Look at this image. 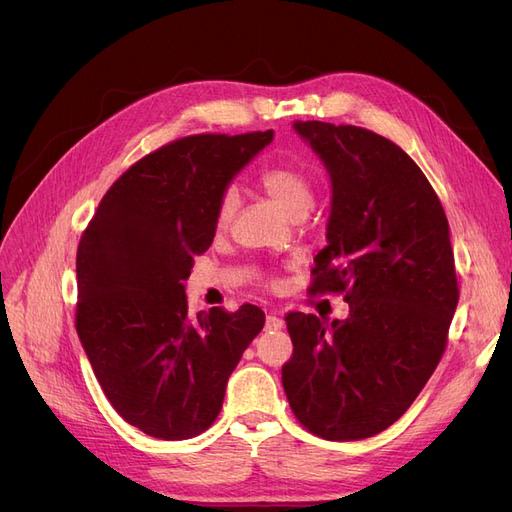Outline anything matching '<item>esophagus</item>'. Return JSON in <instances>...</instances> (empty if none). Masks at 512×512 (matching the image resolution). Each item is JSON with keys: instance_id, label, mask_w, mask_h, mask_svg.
<instances>
[{"instance_id": "obj_1", "label": "esophagus", "mask_w": 512, "mask_h": 512, "mask_svg": "<svg viewBox=\"0 0 512 512\" xmlns=\"http://www.w3.org/2000/svg\"><path fill=\"white\" fill-rule=\"evenodd\" d=\"M265 327L269 329V331H277V329H282L284 327V320L277 316V314H267V320H265Z\"/></svg>"}]
</instances>
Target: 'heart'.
I'll use <instances>...</instances> for the list:
<instances>
[{"instance_id":"obj_1","label":"heart","mask_w":512,"mask_h":512,"mask_svg":"<svg viewBox=\"0 0 512 512\" xmlns=\"http://www.w3.org/2000/svg\"><path fill=\"white\" fill-rule=\"evenodd\" d=\"M260 188L265 190L273 203L280 207L288 218H305L307 211L314 205V188L301 170L292 166H271L265 168L258 177ZM237 209V192L226 190L220 196L218 211H215V222L220 228H224L230 220L232 213Z\"/></svg>"}]
</instances>
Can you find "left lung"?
<instances>
[{"label": "left lung", "mask_w": 512, "mask_h": 512, "mask_svg": "<svg viewBox=\"0 0 512 512\" xmlns=\"http://www.w3.org/2000/svg\"><path fill=\"white\" fill-rule=\"evenodd\" d=\"M331 177L327 247L309 292H346V320L290 312L288 404L324 440L391 427L423 391L459 301L448 220L423 170L389 138L294 121Z\"/></svg>", "instance_id": "left-lung-1"}]
</instances>
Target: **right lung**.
I'll list each match as a JSON object with an SVG mask.
<instances>
[{
	"label": "right lung",
	"instance_id": "right-lung-1",
	"mask_svg": "<svg viewBox=\"0 0 512 512\" xmlns=\"http://www.w3.org/2000/svg\"><path fill=\"white\" fill-rule=\"evenodd\" d=\"M273 130L196 134L132 164L100 200L76 252V333L123 421L160 440L213 425L226 382L265 327L245 303L188 314L183 282L215 237L220 196Z\"/></svg>",
	"mask_w": 512,
	"mask_h": 512
}]
</instances>
